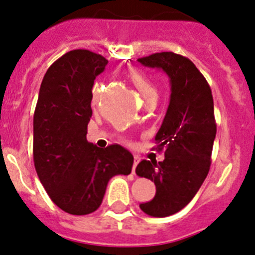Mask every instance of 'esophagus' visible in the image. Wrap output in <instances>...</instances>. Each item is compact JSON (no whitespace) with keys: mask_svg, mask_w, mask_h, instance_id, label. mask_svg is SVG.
<instances>
[{"mask_svg":"<svg viewBox=\"0 0 255 255\" xmlns=\"http://www.w3.org/2000/svg\"><path fill=\"white\" fill-rule=\"evenodd\" d=\"M139 161H141V157H139V156H134V161H133V169H132V173L134 174V175H136V167Z\"/></svg>","mask_w":255,"mask_h":255,"instance_id":"34e87169","label":"esophagus"}]
</instances>
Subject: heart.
Instances as JSON below:
<instances>
[{"label": "heart", "mask_w": 255, "mask_h": 255, "mask_svg": "<svg viewBox=\"0 0 255 255\" xmlns=\"http://www.w3.org/2000/svg\"><path fill=\"white\" fill-rule=\"evenodd\" d=\"M128 80H129L130 84L138 90V93L141 94L142 98H143L146 102H155L156 98H157V88H156L155 82H153L146 73L141 72V71L133 70L128 73ZM100 91H102L100 85L96 84L93 88V95H91V104L93 105H96L98 102H99Z\"/></svg>", "instance_id": "b5f03b06"}]
</instances>
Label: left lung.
Wrapping results in <instances>:
<instances>
[{
    "mask_svg": "<svg viewBox=\"0 0 255 255\" xmlns=\"http://www.w3.org/2000/svg\"><path fill=\"white\" fill-rule=\"evenodd\" d=\"M138 62L160 68L170 79V103L155 137L165 159L142 160L136 167L137 175L156 185L155 197L139 208L148 216L166 217L193 199L210 171L216 137L213 98L205 76L187 57L161 52Z\"/></svg>",
    "mask_w": 255,
    "mask_h": 255,
    "instance_id": "8db88e82",
    "label": "left lung"
}]
</instances>
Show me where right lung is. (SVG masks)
<instances>
[{
	"label": "right lung",
	"mask_w": 255,
	"mask_h": 255,
	"mask_svg": "<svg viewBox=\"0 0 255 255\" xmlns=\"http://www.w3.org/2000/svg\"><path fill=\"white\" fill-rule=\"evenodd\" d=\"M108 61L86 49L57 59L43 77L34 112L33 156L50 199L71 215L102 205L108 182L132 171V153L119 144L96 147L86 139L93 116L91 89Z\"/></svg>",
	"instance_id": "1"
}]
</instances>
